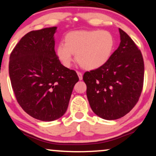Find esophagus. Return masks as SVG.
Listing matches in <instances>:
<instances>
[{"instance_id":"esophagus-1","label":"esophagus","mask_w":156,"mask_h":156,"mask_svg":"<svg viewBox=\"0 0 156 156\" xmlns=\"http://www.w3.org/2000/svg\"><path fill=\"white\" fill-rule=\"evenodd\" d=\"M77 74H78V78H79V80H82L83 79V74L81 73L79 71H77Z\"/></svg>"}]
</instances>
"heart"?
<instances>
[{
	"instance_id": "heart-1",
	"label": "heart",
	"mask_w": 156,
	"mask_h": 156,
	"mask_svg": "<svg viewBox=\"0 0 156 156\" xmlns=\"http://www.w3.org/2000/svg\"><path fill=\"white\" fill-rule=\"evenodd\" d=\"M64 42L58 45L56 53L68 68L76 55L77 62L83 68L97 69L109 61L114 48L113 35L105 30L71 31L66 35Z\"/></svg>"
}]
</instances>
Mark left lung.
Wrapping results in <instances>:
<instances>
[{
  "instance_id": "1",
  "label": "left lung",
  "mask_w": 156,
  "mask_h": 156,
  "mask_svg": "<svg viewBox=\"0 0 156 156\" xmlns=\"http://www.w3.org/2000/svg\"><path fill=\"white\" fill-rule=\"evenodd\" d=\"M119 46L105 65L86 71L83 79L93 112L104 119H119L138 101L144 81L141 51L127 33L119 29Z\"/></svg>"
}]
</instances>
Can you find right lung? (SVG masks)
<instances>
[{
  "label": "right lung",
  "mask_w": 156,
  "mask_h": 156,
  "mask_svg": "<svg viewBox=\"0 0 156 156\" xmlns=\"http://www.w3.org/2000/svg\"><path fill=\"white\" fill-rule=\"evenodd\" d=\"M57 27L31 31L10 55L9 72L18 103L41 121L59 119L66 113L78 75L61 64L55 51Z\"/></svg>",
  "instance_id": "right-lung-1"
}]
</instances>
